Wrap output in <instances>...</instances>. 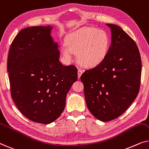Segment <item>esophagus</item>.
I'll list each match as a JSON object with an SVG mask.
<instances>
[{
    "label": "esophagus",
    "mask_w": 149,
    "mask_h": 149,
    "mask_svg": "<svg viewBox=\"0 0 149 149\" xmlns=\"http://www.w3.org/2000/svg\"><path fill=\"white\" fill-rule=\"evenodd\" d=\"M82 73H83V72H82L80 69H78V71H77V76H78V78L80 77V76L82 74Z\"/></svg>",
    "instance_id": "esophagus-1"
}]
</instances>
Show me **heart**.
Returning a JSON list of instances; mask_svg holds the SVG:
<instances>
[{"mask_svg": "<svg viewBox=\"0 0 149 149\" xmlns=\"http://www.w3.org/2000/svg\"><path fill=\"white\" fill-rule=\"evenodd\" d=\"M62 52L70 59L77 53V61L85 67H94L102 61L110 47V38L105 31L84 27L69 35Z\"/></svg>", "mask_w": 149, "mask_h": 149, "instance_id": "heart-1", "label": "heart"}]
</instances>
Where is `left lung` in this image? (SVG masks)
Instances as JSON below:
<instances>
[{"label": "left lung", "instance_id": "1", "mask_svg": "<svg viewBox=\"0 0 149 149\" xmlns=\"http://www.w3.org/2000/svg\"><path fill=\"white\" fill-rule=\"evenodd\" d=\"M106 25L112 35L107 55L80 77L89 110L103 122L121 116L136 99L142 71L141 55L135 41L119 26Z\"/></svg>", "mask_w": 149, "mask_h": 149}]
</instances>
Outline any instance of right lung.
<instances>
[{
	"instance_id": "add662e5",
	"label": "right lung",
	"mask_w": 149,
	"mask_h": 149,
	"mask_svg": "<svg viewBox=\"0 0 149 149\" xmlns=\"http://www.w3.org/2000/svg\"><path fill=\"white\" fill-rule=\"evenodd\" d=\"M52 29H22L13 41L7 60L13 101L24 116L41 124L58 118L68 92L77 79L75 65L59 61L58 45L50 35Z\"/></svg>"
}]
</instances>
